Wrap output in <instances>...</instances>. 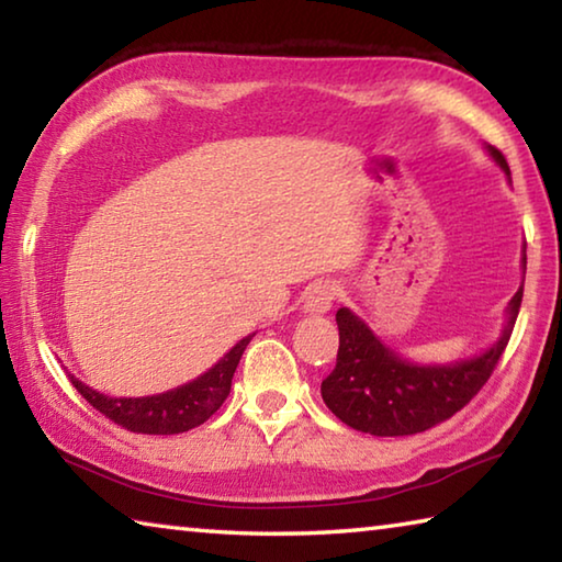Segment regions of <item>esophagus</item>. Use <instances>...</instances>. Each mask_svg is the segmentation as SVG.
I'll use <instances>...</instances> for the list:
<instances>
[{
	"mask_svg": "<svg viewBox=\"0 0 562 562\" xmlns=\"http://www.w3.org/2000/svg\"><path fill=\"white\" fill-rule=\"evenodd\" d=\"M337 284L331 282H315L312 288L304 294V310L310 312V315H325V312L331 310V304L337 300Z\"/></svg>",
	"mask_w": 562,
	"mask_h": 562,
	"instance_id": "obj_1",
	"label": "esophagus"
}]
</instances>
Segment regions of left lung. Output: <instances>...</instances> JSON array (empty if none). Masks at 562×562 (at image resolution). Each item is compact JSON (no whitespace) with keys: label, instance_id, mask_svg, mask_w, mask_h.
I'll return each mask as SVG.
<instances>
[{"label":"left lung","instance_id":"left-lung-1","mask_svg":"<svg viewBox=\"0 0 562 562\" xmlns=\"http://www.w3.org/2000/svg\"><path fill=\"white\" fill-rule=\"evenodd\" d=\"M510 176L506 156L488 146ZM526 262V258H522ZM522 300V288L508 304V325L481 357L446 367H418L396 357L347 307L337 312L339 351L331 374L322 382V398L339 422L372 436H412L446 422L488 382L508 347Z\"/></svg>","mask_w":562,"mask_h":562}]
</instances>
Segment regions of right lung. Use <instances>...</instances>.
<instances>
[{"label":"right lung","mask_w":562,"mask_h":562,"mask_svg":"<svg viewBox=\"0 0 562 562\" xmlns=\"http://www.w3.org/2000/svg\"><path fill=\"white\" fill-rule=\"evenodd\" d=\"M250 337L237 341V345L227 351V355L217 361L213 369H207L193 382H188L178 389H170L166 394L156 396H138V398H116L93 392L91 386L81 384L79 379L71 376V384L76 386L87 402L101 412L113 424L123 426L133 434H154V436H168V434H183L195 429V426L205 424L223 402L231 394L233 374L237 369L245 347L250 345Z\"/></svg>","instance_id":"add662e5"}]
</instances>
